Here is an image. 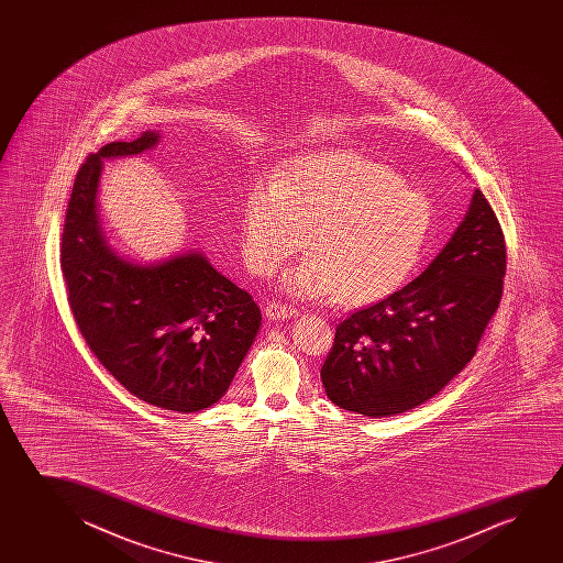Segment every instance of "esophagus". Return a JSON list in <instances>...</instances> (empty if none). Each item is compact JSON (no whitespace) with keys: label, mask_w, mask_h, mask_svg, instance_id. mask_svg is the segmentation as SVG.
<instances>
[{"label":"esophagus","mask_w":563,"mask_h":563,"mask_svg":"<svg viewBox=\"0 0 563 563\" xmlns=\"http://www.w3.org/2000/svg\"><path fill=\"white\" fill-rule=\"evenodd\" d=\"M265 316L269 317V319H286V317L298 316V309L280 303V301H269L265 306Z\"/></svg>","instance_id":"34e87169"}]
</instances>
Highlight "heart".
<instances>
[{
    "instance_id": "1",
    "label": "heart",
    "mask_w": 563,
    "mask_h": 563,
    "mask_svg": "<svg viewBox=\"0 0 563 563\" xmlns=\"http://www.w3.org/2000/svg\"><path fill=\"white\" fill-rule=\"evenodd\" d=\"M431 224V200L398 170L360 152L331 150L303 155L275 186H250L242 250L255 273L273 275L308 236L311 255L286 275V292L367 306L416 269Z\"/></svg>"
}]
</instances>
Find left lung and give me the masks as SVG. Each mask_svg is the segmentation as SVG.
<instances>
[{
	"mask_svg": "<svg viewBox=\"0 0 563 563\" xmlns=\"http://www.w3.org/2000/svg\"><path fill=\"white\" fill-rule=\"evenodd\" d=\"M506 240L485 194L408 286L336 324L321 367L327 396L365 417L398 416L439 394L473 360L500 306Z\"/></svg>",
	"mask_w": 563,
	"mask_h": 563,
	"instance_id": "obj_1",
	"label": "left lung"
}]
</instances>
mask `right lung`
I'll use <instances>...</instances> for the list:
<instances>
[{
	"instance_id": "1",
	"label": "right lung",
	"mask_w": 563,
	"mask_h": 563,
	"mask_svg": "<svg viewBox=\"0 0 563 563\" xmlns=\"http://www.w3.org/2000/svg\"><path fill=\"white\" fill-rule=\"evenodd\" d=\"M157 139L142 132L86 157L70 192L59 262L70 313L98 362L140 400L194 413L223 398L262 313L198 252L136 265L106 244L96 213L101 159L142 154Z\"/></svg>"
}]
</instances>
